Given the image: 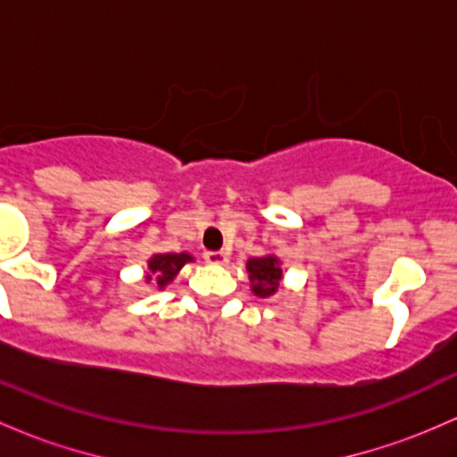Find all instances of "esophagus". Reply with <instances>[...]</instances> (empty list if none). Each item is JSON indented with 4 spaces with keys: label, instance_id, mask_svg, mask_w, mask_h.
Here are the masks:
<instances>
[{
    "label": "esophagus",
    "instance_id": "obj_1",
    "mask_svg": "<svg viewBox=\"0 0 457 457\" xmlns=\"http://www.w3.org/2000/svg\"><path fill=\"white\" fill-rule=\"evenodd\" d=\"M204 258H205V262H210V264H225V262H228V253H225V252H205Z\"/></svg>",
    "mask_w": 457,
    "mask_h": 457
}]
</instances>
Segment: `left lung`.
Masks as SVG:
<instances>
[{
    "mask_svg": "<svg viewBox=\"0 0 457 457\" xmlns=\"http://www.w3.org/2000/svg\"><path fill=\"white\" fill-rule=\"evenodd\" d=\"M249 279H252V288L258 297H270L278 290L279 278H282V269L278 267V260L273 255L267 258H252L247 262Z\"/></svg>",
    "mask_w": 457,
    "mask_h": 457,
    "instance_id": "8db88e82",
    "label": "left lung"
}]
</instances>
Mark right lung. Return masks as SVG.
<instances>
[{
	"label": "right lung",
	"instance_id": "1",
	"mask_svg": "<svg viewBox=\"0 0 457 457\" xmlns=\"http://www.w3.org/2000/svg\"><path fill=\"white\" fill-rule=\"evenodd\" d=\"M188 253H158L149 260V270L158 279V286L162 288L164 284H169L178 275V270L184 267V264L190 262ZM147 279H152V275H147Z\"/></svg>",
	"mask_w": 457,
	"mask_h": 457
}]
</instances>
